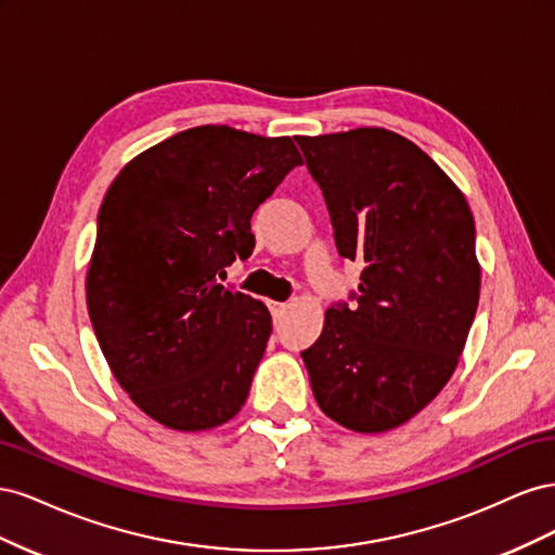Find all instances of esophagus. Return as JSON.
Returning a JSON list of instances; mask_svg holds the SVG:
<instances>
[{"label":"esophagus","instance_id":"34e87169","mask_svg":"<svg viewBox=\"0 0 555 555\" xmlns=\"http://www.w3.org/2000/svg\"><path fill=\"white\" fill-rule=\"evenodd\" d=\"M268 308H271L273 317L278 319V317L284 314V310H287V304H278V300H271V304H268Z\"/></svg>","mask_w":555,"mask_h":555}]
</instances>
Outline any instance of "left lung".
<instances>
[{
    "label": "left lung",
    "mask_w": 555,
    "mask_h": 555,
    "mask_svg": "<svg viewBox=\"0 0 555 555\" xmlns=\"http://www.w3.org/2000/svg\"><path fill=\"white\" fill-rule=\"evenodd\" d=\"M340 257L361 263L357 306L328 308L306 349L319 410L354 433L422 412L456 371L481 266L465 194L422 147L384 127L296 137Z\"/></svg>",
    "instance_id": "1"
}]
</instances>
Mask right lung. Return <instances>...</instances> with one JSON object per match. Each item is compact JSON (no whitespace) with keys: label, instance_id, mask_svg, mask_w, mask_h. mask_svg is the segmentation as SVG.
Listing matches in <instances>:
<instances>
[{"label":"right lung","instance_id":"add662e5","mask_svg":"<svg viewBox=\"0 0 555 555\" xmlns=\"http://www.w3.org/2000/svg\"><path fill=\"white\" fill-rule=\"evenodd\" d=\"M289 137L184 129L122 166L99 208L86 298L108 367L157 424L210 430L245 405L271 338L261 300L220 284L294 166Z\"/></svg>","mask_w":555,"mask_h":555}]
</instances>
